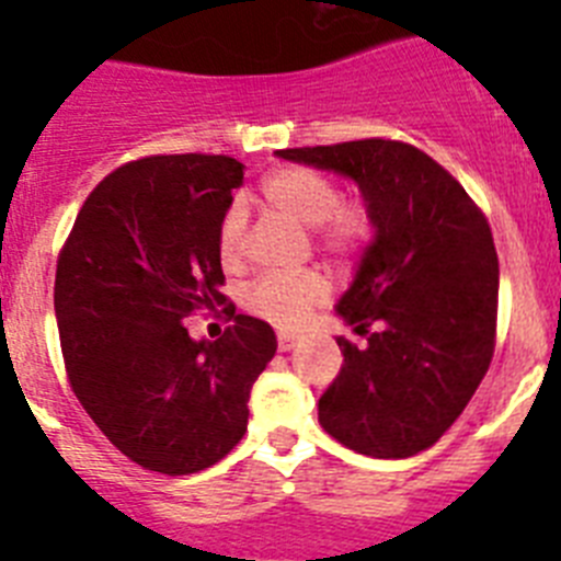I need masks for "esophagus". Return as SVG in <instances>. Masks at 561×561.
Segmentation results:
<instances>
[{
	"label": "esophagus",
	"mask_w": 561,
	"mask_h": 561,
	"mask_svg": "<svg viewBox=\"0 0 561 561\" xmlns=\"http://www.w3.org/2000/svg\"><path fill=\"white\" fill-rule=\"evenodd\" d=\"M295 345H297L295 334H289V331H280V334H277V348H280V351H291Z\"/></svg>",
	"instance_id": "1"
}]
</instances>
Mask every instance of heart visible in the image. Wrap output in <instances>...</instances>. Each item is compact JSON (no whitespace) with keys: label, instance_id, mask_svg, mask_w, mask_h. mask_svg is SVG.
Masks as SVG:
<instances>
[{"label":"heart","instance_id":"b5f03b06","mask_svg":"<svg viewBox=\"0 0 561 561\" xmlns=\"http://www.w3.org/2000/svg\"><path fill=\"white\" fill-rule=\"evenodd\" d=\"M261 199L270 210L311 227L314 244L340 261L359 257L374 244L376 219L368 202L340 199V187L320 171L286 165L261 180ZM216 252L225 270H238L247 255V210L232 202L216 227ZM331 295L329 277L317 270L295 275H261L244 289V306L280 329H297Z\"/></svg>","mask_w":561,"mask_h":561}]
</instances>
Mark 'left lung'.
Returning a JSON list of instances; mask_svg holds the SVG:
<instances>
[{
    "label": "left lung",
    "mask_w": 561,
    "mask_h": 561,
    "mask_svg": "<svg viewBox=\"0 0 561 561\" xmlns=\"http://www.w3.org/2000/svg\"><path fill=\"white\" fill-rule=\"evenodd\" d=\"M277 157L351 176L376 219L374 244L336 306L365 342L336 336L342 370L320 396V424L370 458L424 453L492 365V227L453 173L410 142L370 137Z\"/></svg>",
    "instance_id": "obj_1"
}]
</instances>
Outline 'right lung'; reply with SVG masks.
Masks as SVG:
<instances>
[{
	"label": "right lung",
	"instance_id": "obj_1",
	"mask_svg": "<svg viewBox=\"0 0 561 561\" xmlns=\"http://www.w3.org/2000/svg\"><path fill=\"white\" fill-rule=\"evenodd\" d=\"M244 182L225 153L126 162L89 193L56 266V317L72 393L128 460L160 474L219 463L247 433L250 390L277 340L221 295L216 227ZM231 325L196 343L184 320Z\"/></svg>",
	"mask_w": 561,
	"mask_h": 561
}]
</instances>
